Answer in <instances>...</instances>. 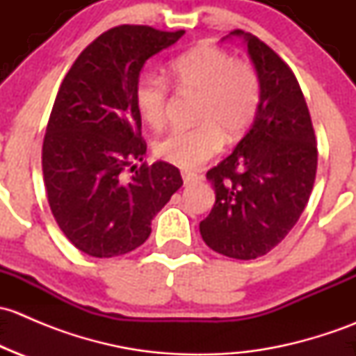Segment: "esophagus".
I'll use <instances>...</instances> for the list:
<instances>
[{"label": "esophagus", "instance_id": "obj_1", "mask_svg": "<svg viewBox=\"0 0 356 356\" xmlns=\"http://www.w3.org/2000/svg\"><path fill=\"white\" fill-rule=\"evenodd\" d=\"M182 179H184V184H195V182L201 181V175L195 174V172H182Z\"/></svg>", "mask_w": 356, "mask_h": 356}]
</instances>
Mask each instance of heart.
<instances>
[{
  "label": "heart",
  "mask_w": 356,
  "mask_h": 356,
  "mask_svg": "<svg viewBox=\"0 0 356 356\" xmlns=\"http://www.w3.org/2000/svg\"><path fill=\"white\" fill-rule=\"evenodd\" d=\"M168 81L179 91L198 92L191 129H174L155 143V155L181 168H196L217 155L227 139H238L260 108L261 82L246 60L218 46L201 44L170 62ZM170 89L161 77L145 74L134 88L138 113L149 127L165 124Z\"/></svg>",
  "instance_id": "b5f03b06"
}]
</instances>
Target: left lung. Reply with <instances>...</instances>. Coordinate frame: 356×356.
Segmentation results:
<instances>
[{"label":"left lung","instance_id":"left-lung-1","mask_svg":"<svg viewBox=\"0 0 356 356\" xmlns=\"http://www.w3.org/2000/svg\"><path fill=\"white\" fill-rule=\"evenodd\" d=\"M231 35L245 38L261 82L260 108L234 152L207 172L215 204L200 232L217 253L253 260L277 246L303 213L317 172V143L293 70L257 35L239 29Z\"/></svg>","mask_w":356,"mask_h":356}]
</instances>
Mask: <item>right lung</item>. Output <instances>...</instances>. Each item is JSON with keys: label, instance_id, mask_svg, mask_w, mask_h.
<instances>
[{"label": "right lung", "instance_id": "1", "mask_svg": "<svg viewBox=\"0 0 356 356\" xmlns=\"http://www.w3.org/2000/svg\"><path fill=\"white\" fill-rule=\"evenodd\" d=\"M184 31L118 25L103 32L63 79L42 143V175L56 224L82 253L111 258L152 234L153 217L182 186L167 161L143 163L146 143L134 88L146 60Z\"/></svg>", "mask_w": 356, "mask_h": 356}]
</instances>
